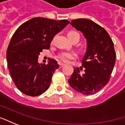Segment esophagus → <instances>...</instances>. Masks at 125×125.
Instances as JSON below:
<instances>
[{
	"label": "esophagus",
	"instance_id": "1",
	"mask_svg": "<svg viewBox=\"0 0 125 125\" xmlns=\"http://www.w3.org/2000/svg\"><path fill=\"white\" fill-rule=\"evenodd\" d=\"M59 68H62L63 66H64V64L62 63H59Z\"/></svg>",
	"mask_w": 125,
	"mask_h": 125
}]
</instances>
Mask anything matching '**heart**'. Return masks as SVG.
Wrapping results in <instances>:
<instances>
[{
  "mask_svg": "<svg viewBox=\"0 0 125 125\" xmlns=\"http://www.w3.org/2000/svg\"><path fill=\"white\" fill-rule=\"evenodd\" d=\"M74 33H77L75 31H71L68 34H74ZM78 34V33H77ZM57 58L59 61L63 62H68L69 60L73 59L76 58V54L73 52H60L59 54H57Z\"/></svg>",
  "mask_w": 125,
  "mask_h": 125,
  "instance_id": "obj_1",
  "label": "heart"
}]
</instances>
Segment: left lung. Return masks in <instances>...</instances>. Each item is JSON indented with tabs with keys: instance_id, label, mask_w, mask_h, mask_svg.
<instances>
[{
	"instance_id": "obj_1",
	"label": "left lung",
	"mask_w": 125,
	"mask_h": 125,
	"mask_svg": "<svg viewBox=\"0 0 125 125\" xmlns=\"http://www.w3.org/2000/svg\"><path fill=\"white\" fill-rule=\"evenodd\" d=\"M71 25L83 33L87 40V49L82 60L84 74L75 68L68 83L77 92L93 95L104 88L110 80L115 62L114 42L104 28L91 20H73Z\"/></svg>"
}]
</instances>
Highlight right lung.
Returning a JSON list of instances; mask_svg holds the SVG:
<instances>
[{
	"instance_id": "1",
	"label": "right lung",
	"mask_w": 125,
	"mask_h": 125,
	"mask_svg": "<svg viewBox=\"0 0 125 125\" xmlns=\"http://www.w3.org/2000/svg\"><path fill=\"white\" fill-rule=\"evenodd\" d=\"M69 23L36 17L16 30L7 50V62L11 79L20 91L34 97L49 88L59 65L52 59L48 64H40L39 55L43 49H49L54 36Z\"/></svg>"
}]
</instances>
